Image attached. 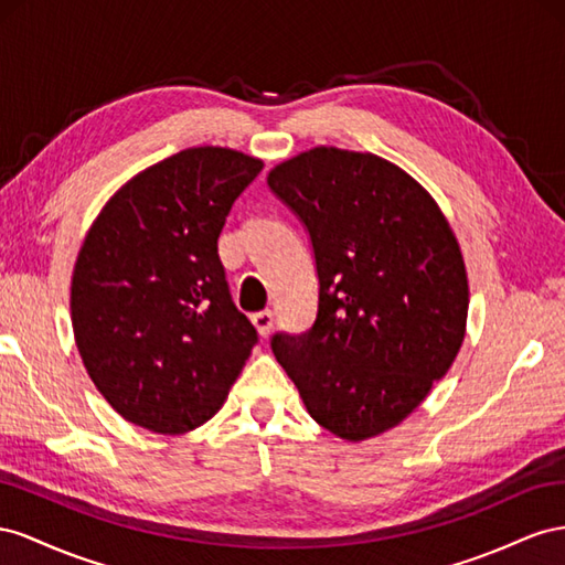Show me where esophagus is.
Segmentation results:
<instances>
[{
	"instance_id": "34e87169",
	"label": "esophagus",
	"mask_w": 565,
	"mask_h": 565,
	"mask_svg": "<svg viewBox=\"0 0 565 565\" xmlns=\"http://www.w3.org/2000/svg\"><path fill=\"white\" fill-rule=\"evenodd\" d=\"M250 319H253L257 333L267 338L269 331H271V324H274V312L271 310H260V312H255Z\"/></svg>"
}]
</instances>
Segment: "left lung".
<instances>
[{
    "mask_svg": "<svg viewBox=\"0 0 565 565\" xmlns=\"http://www.w3.org/2000/svg\"><path fill=\"white\" fill-rule=\"evenodd\" d=\"M267 184L310 234L315 324L271 352L310 416L343 440L397 426L452 366L469 281L452 227L416 180L374 153L317 147Z\"/></svg>",
    "mask_w": 565,
    "mask_h": 565,
    "instance_id": "1",
    "label": "left lung"
}]
</instances>
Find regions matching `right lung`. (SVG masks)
Instances as JSON below:
<instances>
[{
  "mask_svg": "<svg viewBox=\"0 0 565 565\" xmlns=\"http://www.w3.org/2000/svg\"><path fill=\"white\" fill-rule=\"evenodd\" d=\"M260 170L232 149L180 151L132 177L89 227L73 269V333L96 391L130 424L199 428L257 343L217 238Z\"/></svg>",
  "mask_w": 565,
  "mask_h": 565,
  "instance_id": "add662e5",
  "label": "right lung"
}]
</instances>
